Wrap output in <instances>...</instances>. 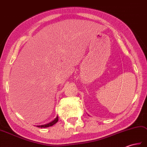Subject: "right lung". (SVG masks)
Listing matches in <instances>:
<instances>
[{
	"label": "right lung",
	"mask_w": 147,
	"mask_h": 147,
	"mask_svg": "<svg viewBox=\"0 0 147 147\" xmlns=\"http://www.w3.org/2000/svg\"><path fill=\"white\" fill-rule=\"evenodd\" d=\"M58 117L57 116V118H55L53 121H52L51 122L49 123L48 124H46V125H40V126H37L39 127V128H47V127H50V126H53V125H55V123H57L58 122Z\"/></svg>",
	"instance_id": "1"
}]
</instances>
